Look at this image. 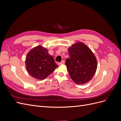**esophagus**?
I'll return each mask as SVG.
<instances>
[{
    "label": "esophagus",
    "instance_id": "34e87169",
    "mask_svg": "<svg viewBox=\"0 0 121 121\" xmlns=\"http://www.w3.org/2000/svg\"><path fill=\"white\" fill-rule=\"evenodd\" d=\"M64 63H65V61L64 60H61V61L60 62V63H58V65H61L62 64H64Z\"/></svg>",
    "mask_w": 121,
    "mask_h": 121
}]
</instances>
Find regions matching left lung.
<instances>
[{"label":"left lung","mask_w":121,"mask_h":121,"mask_svg":"<svg viewBox=\"0 0 121 121\" xmlns=\"http://www.w3.org/2000/svg\"><path fill=\"white\" fill-rule=\"evenodd\" d=\"M70 57L65 65L71 79L77 84H84L92 79L97 64L94 54L82 42L73 44L68 49Z\"/></svg>","instance_id":"obj_1"}]
</instances>
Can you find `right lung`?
<instances>
[{"label": "right lung", "instance_id": "obj_1", "mask_svg": "<svg viewBox=\"0 0 121 121\" xmlns=\"http://www.w3.org/2000/svg\"><path fill=\"white\" fill-rule=\"evenodd\" d=\"M25 63L29 74L38 80L46 78L58 67L48 50L42 46L31 49L27 55Z\"/></svg>", "mask_w": 121, "mask_h": 121}]
</instances>
